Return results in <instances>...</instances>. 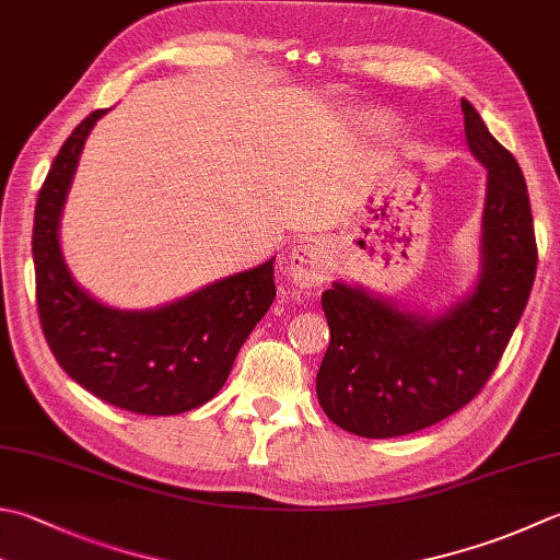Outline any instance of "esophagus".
Masks as SVG:
<instances>
[{
	"label": "esophagus",
	"instance_id": "34e87169",
	"mask_svg": "<svg viewBox=\"0 0 560 560\" xmlns=\"http://www.w3.org/2000/svg\"><path fill=\"white\" fill-rule=\"evenodd\" d=\"M327 249L320 240H308L291 249L289 265L293 283L301 289H317L325 283Z\"/></svg>",
	"mask_w": 560,
	"mask_h": 560
}]
</instances>
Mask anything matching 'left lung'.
<instances>
[{
	"instance_id": "obj_1",
	"label": "left lung",
	"mask_w": 560,
	"mask_h": 560,
	"mask_svg": "<svg viewBox=\"0 0 560 560\" xmlns=\"http://www.w3.org/2000/svg\"><path fill=\"white\" fill-rule=\"evenodd\" d=\"M462 112L468 148L488 170L476 291L430 320L347 283L323 293L330 347L315 378L317 400L337 427L369 440L424 430L474 400L534 287L539 255L527 182L466 98Z\"/></svg>"
}]
</instances>
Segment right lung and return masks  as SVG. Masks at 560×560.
Here are the masks:
<instances>
[{"label": "right lung", "instance_id": "add662e5", "mask_svg": "<svg viewBox=\"0 0 560 560\" xmlns=\"http://www.w3.org/2000/svg\"><path fill=\"white\" fill-rule=\"evenodd\" d=\"M106 108L77 126L55 155L33 215L36 305L43 335L65 374L92 396L138 415L201 408L277 295L265 261L158 311H116L86 295L65 267L58 223L84 140Z\"/></svg>", "mask_w": 560, "mask_h": 560}]
</instances>
